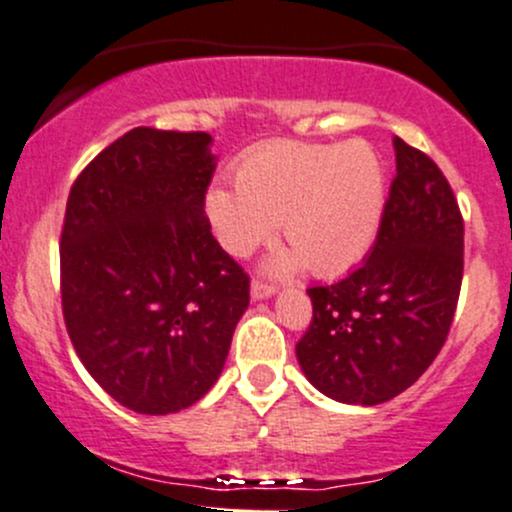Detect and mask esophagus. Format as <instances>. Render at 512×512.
Here are the masks:
<instances>
[{
  "label": "esophagus",
  "mask_w": 512,
  "mask_h": 512,
  "mask_svg": "<svg viewBox=\"0 0 512 512\" xmlns=\"http://www.w3.org/2000/svg\"><path fill=\"white\" fill-rule=\"evenodd\" d=\"M277 292V289L272 287V284H267V282H252V287H250V297L255 299V301H260V299H270L272 294Z\"/></svg>",
  "instance_id": "esophagus-1"
}]
</instances>
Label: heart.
<instances>
[{"instance_id": "b5f03b06", "label": "heart", "mask_w": 512, "mask_h": 512, "mask_svg": "<svg viewBox=\"0 0 512 512\" xmlns=\"http://www.w3.org/2000/svg\"><path fill=\"white\" fill-rule=\"evenodd\" d=\"M235 191L206 193V215L220 245L247 257L277 228L292 242L265 267L292 274L309 265L336 277L358 265L378 238L385 213V164L368 142H270L233 171Z\"/></svg>"}]
</instances>
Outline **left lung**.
I'll return each mask as SVG.
<instances>
[{
  "instance_id": "left-lung-1",
  "label": "left lung",
  "mask_w": 512,
  "mask_h": 512,
  "mask_svg": "<svg viewBox=\"0 0 512 512\" xmlns=\"http://www.w3.org/2000/svg\"><path fill=\"white\" fill-rule=\"evenodd\" d=\"M397 174L373 250L358 270L311 287L297 343L306 380L346 405H380L437 358L464 277V218L449 181L419 149L392 139Z\"/></svg>"
}]
</instances>
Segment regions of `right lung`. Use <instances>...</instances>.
<instances>
[{"label":"right lung","instance_id":"right-lung-1","mask_svg":"<svg viewBox=\"0 0 512 512\" xmlns=\"http://www.w3.org/2000/svg\"><path fill=\"white\" fill-rule=\"evenodd\" d=\"M211 144L206 132L134 127L85 166L68 196V336L95 383L139 414L201 400L250 304V279L203 211Z\"/></svg>","mask_w":512,"mask_h":512}]
</instances>
